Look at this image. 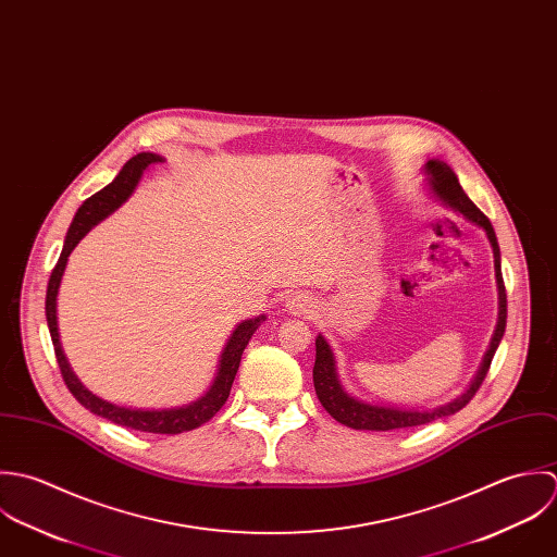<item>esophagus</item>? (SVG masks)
I'll return each instance as SVG.
<instances>
[{
    "label": "esophagus",
    "instance_id": "obj_1",
    "mask_svg": "<svg viewBox=\"0 0 557 557\" xmlns=\"http://www.w3.org/2000/svg\"><path fill=\"white\" fill-rule=\"evenodd\" d=\"M286 312L293 314V317H310V314L317 312V304H314L312 297L301 293V295H295L286 301Z\"/></svg>",
    "mask_w": 557,
    "mask_h": 557
}]
</instances>
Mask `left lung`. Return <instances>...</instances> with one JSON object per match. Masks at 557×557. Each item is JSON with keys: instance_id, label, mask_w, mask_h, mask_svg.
Masks as SVG:
<instances>
[{"instance_id": "8db88e82", "label": "left lung", "mask_w": 557, "mask_h": 557, "mask_svg": "<svg viewBox=\"0 0 557 557\" xmlns=\"http://www.w3.org/2000/svg\"><path fill=\"white\" fill-rule=\"evenodd\" d=\"M424 176H426V187L429 194L435 202L444 205L445 209L454 211L456 215H462L465 220L478 227L484 230L491 249H493V262H495V284H497V304H499V312H497V325L491 337V344L482 357V363L475 372V376L471 379L469 387L456 396L454 400L440 405L435 409H405V407H394V405H376V403H368L361 400L352 394H348L339 381L337 374V366H335V355L330 346V342L325 339V335L319 334L317 337V361H314V389L317 396L321 400V405L325 407V411L337 420L339 424L355 429V431H396V429H411V426H422L429 422H435L445 416H454L456 411H460L480 389L488 366L493 361V355L504 337L506 332V288H504V277H502V256H499V245H497V236L491 222L486 220V215L467 198V194L462 191L454 170L440 161V159H431L424 165Z\"/></svg>"}]
</instances>
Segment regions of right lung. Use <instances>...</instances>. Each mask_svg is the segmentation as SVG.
Here are the masks:
<instances>
[{
    "label": "right lung",
    "instance_id": "add662e5",
    "mask_svg": "<svg viewBox=\"0 0 557 557\" xmlns=\"http://www.w3.org/2000/svg\"><path fill=\"white\" fill-rule=\"evenodd\" d=\"M163 157L154 154V152H139L133 159H128L122 170L117 172V176L113 178L108 187H103L99 194H95L92 198H88L75 220L71 223L66 238H64V247L60 253V260L55 264V269L51 271L49 277V286H47V301H45V314H47V325H49V334L53 339V348H55V357H58V366L62 370L64 383L71 389V394L79 400V405H84L90 413L106 418L113 424L139 431V433H157V435H178L185 431H194L198 426H202L205 422H209L230 396V387L234 383L238 363H240V355L245 350V346L249 344L251 335L256 334V330L260 327V323L267 319L264 314L247 319L243 323H238L234 327V332L227 337L225 346H223L222 357L218 363V374L211 383V387L207 389L205 396H200L198 400L183 405V407H172V409H137V407H122L110 400H103L101 396L92 394L82 381L79 376L73 372L62 342H60V332H58V290L62 284V275L69 262L71 251L77 247V243L97 225L103 222L106 218H110L115 209H120L131 194L135 191V187L139 185L144 172L154 165L161 163Z\"/></svg>",
    "mask_w": 557,
    "mask_h": 557
}]
</instances>
